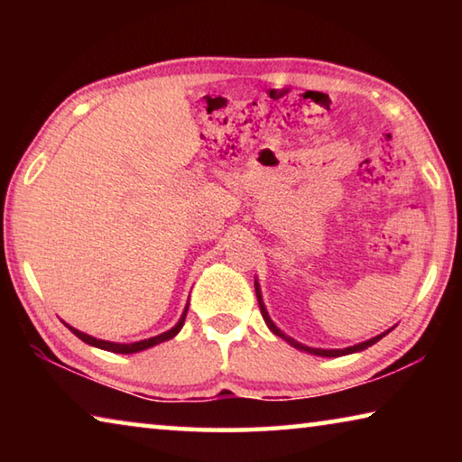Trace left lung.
<instances>
[{
	"instance_id": "1",
	"label": "left lung",
	"mask_w": 462,
	"mask_h": 462,
	"mask_svg": "<svg viewBox=\"0 0 462 462\" xmlns=\"http://www.w3.org/2000/svg\"><path fill=\"white\" fill-rule=\"evenodd\" d=\"M254 289H256V297H259V306H261V314H263V318H264V322H267V326L271 328L273 330V334H277L279 338H285L289 344H293L295 348H301V350H306V353H310V355H318V356H342V355H350V353H358V350H365V348H369V346H373L374 342H379L383 336H385L387 332H383V334H379V336H374V338H371V340H366V342H361V344H355V346H348V348H342V350H324V348H311V346H303V344H300V342H295L293 338H289V336H285L283 332L279 330V328L273 324V319L269 318V314H267V310H264V306H263V300H261V291H259V285L254 283Z\"/></svg>"
}]
</instances>
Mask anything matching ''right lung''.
Masks as SVG:
<instances>
[{"label": "right lung", "mask_w": 462, "mask_h": 462, "mask_svg": "<svg viewBox=\"0 0 462 462\" xmlns=\"http://www.w3.org/2000/svg\"><path fill=\"white\" fill-rule=\"evenodd\" d=\"M187 310H189V308H185V311H183L181 319H179L177 326H175V328H171L169 332H162V334H159V336H152V338H148V340H140V342H132V344H118V342H106V340H97V338H93V336H89V334H83V332H79V330H75V328H71V326H69V330H71V332L77 336V338H81L83 342L91 344V346H97V348H101V350H109V353L132 355V353H138V350L151 348V346H154V344H159V342H165V340H169V338H173V336H175L179 330H181L183 324H185Z\"/></svg>", "instance_id": "1"}]
</instances>
